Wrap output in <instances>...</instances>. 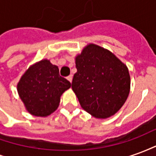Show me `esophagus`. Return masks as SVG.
Wrapping results in <instances>:
<instances>
[{"mask_svg": "<svg viewBox=\"0 0 156 156\" xmlns=\"http://www.w3.org/2000/svg\"><path fill=\"white\" fill-rule=\"evenodd\" d=\"M67 78H68V81L70 82V83H72V80H73V75H72V74L69 75V76H68V77Z\"/></svg>", "mask_w": 156, "mask_h": 156, "instance_id": "34e87169", "label": "esophagus"}]
</instances>
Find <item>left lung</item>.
I'll use <instances>...</instances> for the list:
<instances>
[{"instance_id": "obj_1", "label": "left lung", "mask_w": 156, "mask_h": 156, "mask_svg": "<svg viewBox=\"0 0 156 156\" xmlns=\"http://www.w3.org/2000/svg\"><path fill=\"white\" fill-rule=\"evenodd\" d=\"M72 88L82 108L97 119L115 115L130 90L127 66L113 52L93 43L76 56Z\"/></svg>"}]
</instances>
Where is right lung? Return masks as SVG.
I'll return each instance as SVG.
<instances>
[{"mask_svg": "<svg viewBox=\"0 0 156 156\" xmlns=\"http://www.w3.org/2000/svg\"><path fill=\"white\" fill-rule=\"evenodd\" d=\"M70 87V82L59 75L58 66L42 59L24 73L17 92L29 114L47 117L58 108L62 94Z\"/></svg>", "mask_w": 156, "mask_h": 156, "instance_id": "right-lung-1", "label": "right lung"}]
</instances>
